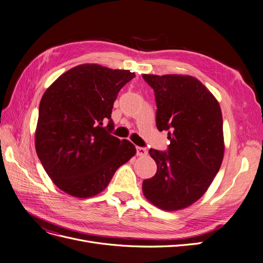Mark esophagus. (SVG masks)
<instances>
[{"mask_svg":"<svg viewBox=\"0 0 263 263\" xmlns=\"http://www.w3.org/2000/svg\"><path fill=\"white\" fill-rule=\"evenodd\" d=\"M136 154H138V156H146L147 149L144 147H136Z\"/></svg>","mask_w":263,"mask_h":263,"instance_id":"1","label":"esophagus"}]
</instances>
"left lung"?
I'll use <instances>...</instances> for the list:
<instances>
[{
  "label": "left lung",
  "instance_id": "obj_1",
  "mask_svg": "<svg viewBox=\"0 0 263 263\" xmlns=\"http://www.w3.org/2000/svg\"><path fill=\"white\" fill-rule=\"evenodd\" d=\"M143 78L155 91L156 123L167 131V152L149 151L157 173L143 181L145 198L163 211L190 206L206 190L220 168L223 153L222 115L218 101L190 75Z\"/></svg>",
  "mask_w": 263,
  "mask_h": 263
}]
</instances>
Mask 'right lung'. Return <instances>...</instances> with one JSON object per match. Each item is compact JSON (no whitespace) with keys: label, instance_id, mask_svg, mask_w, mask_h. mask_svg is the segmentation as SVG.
Listing matches in <instances>:
<instances>
[{"label":"right lung","instance_id":"1","mask_svg":"<svg viewBox=\"0 0 263 263\" xmlns=\"http://www.w3.org/2000/svg\"><path fill=\"white\" fill-rule=\"evenodd\" d=\"M133 77L128 70L86 63L63 73L43 95L35 149L53 184L67 195L97 196L136 154L131 142L110 134L114 102Z\"/></svg>","mask_w":263,"mask_h":263}]
</instances>
